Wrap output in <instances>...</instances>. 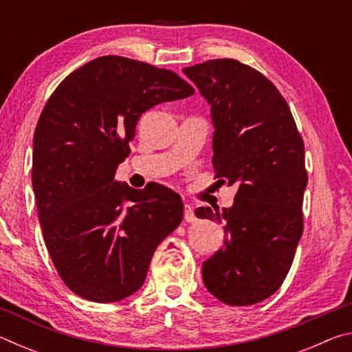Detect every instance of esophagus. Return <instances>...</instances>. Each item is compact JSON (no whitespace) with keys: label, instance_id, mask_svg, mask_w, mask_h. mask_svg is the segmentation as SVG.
<instances>
[{"label":"esophagus","instance_id":"34e87169","mask_svg":"<svg viewBox=\"0 0 352 352\" xmlns=\"http://www.w3.org/2000/svg\"><path fill=\"white\" fill-rule=\"evenodd\" d=\"M184 220H186L188 223H194L195 220H197V217H195V214L192 211V208H190V205H184Z\"/></svg>","mask_w":352,"mask_h":352}]
</instances>
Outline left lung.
I'll list each match as a JSON object with an SVG mask.
<instances>
[{
	"mask_svg": "<svg viewBox=\"0 0 352 352\" xmlns=\"http://www.w3.org/2000/svg\"><path fill=\"white\" fill-rule=\"evenodd\" d=\"M183 73L211 104L216 178L239 186L231 208L195 211L226 220L223 247L204 262V283L225 305H256L281 287L302 234L305 142L285 99L258 69L214 58Z\"/></svg>",
	"mask_w": 352,
	"mask_h": 352,
	"instance_id": "1",
	"label": "left lung"
}]
</instances>
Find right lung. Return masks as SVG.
Wrapping results in <instances>:
<instances>
[{
	"label": "right lung",
	"instance_id": "right-lung-1",
	"mask_svg": "<svg viewBox=\"0 0 352 352\" xmlns=\"http://www.w3.org/2000/svg\"><path fill=\"white\" fill-rule=\"evenodd\" d=\"M170 69L102 56L58 83L34 133L32 186L43 239L67 287L94 302L135 294L183 201L158 183L133 189L115 178L142 113L189 98Z\"/></svg>",
	"mask_w": 352,
	"mask_h": 352
}]
</instances>
